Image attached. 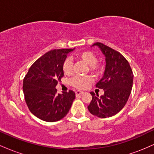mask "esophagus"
Here are the masks:
<instances>
[{"instance_id": "34e87169", "label": "esophagus", "mask_w": 154, "mask_h": 154, "mask_svg": "<svg viewBox=\"0 0 154 154\" xmlns=\"http://www.w3.org/2000/svg\"><path fill=\"white\" fill-rule=\"evenodd\" d=\"M83 93H84V92H82V91H77L75 92V94H76V95H77V96H78V95H82Z\"/></svg>"}]
</instances>
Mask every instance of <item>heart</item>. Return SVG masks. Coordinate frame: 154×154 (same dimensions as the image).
<instances>
[{
    "label": "heart",
    "instance_id": "obj_1",
    "mask_svg": "<svg viewBox=\"0 0 154 154\" xmlns=\"http://www.w3.org/2000/svg\"><path fill=\"white\" fill-rule=\"evenodd\" d=\"M78 57L84 62L90 66V69L95 74H100L103 72V66L98 64L96 56L91 51H83L78 54ZM73 69V61L70 57L66 58L63 62L62 69L65 75H69L72 73ZM91 76H75L70 80V83L74 87L79 89H84L87 88L88 85L92 82Z\"/></svg>",
    "mask_w": 154,
    "mask_h": 154
}]
</instances>
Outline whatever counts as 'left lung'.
I'll list each match as a JSON object with an SVG mask.
<instances>
[{
	"label": "left lung",
	"instance_id": "obj_1",
	"mask_svg": "<svg viewBox=\"0 0 154 154\" xmlns=\"http://www.w3.org/2000/svg\"><path fill=\"white\" fill-rule=\"evenodd\" d=\"M105 56L106 67L103 76L95 85L103 89L104 94L99 97L91 92L92 100L88 106L93 115L100 118L111 117L119 113L128 101L131 93L133 73L126 59L114 49L95 43Z\"/></svg>",
	"mask_w": 154,
	"mask_h": 154
}]
</instances>
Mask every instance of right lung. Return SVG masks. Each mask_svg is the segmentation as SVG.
I'll return each mask as SVG.
<instances>
[{"label": "right lung", "mask_w": 154, "mask_h": 154, "mask_svg": "<svg viewBox=\"0 0 154 154\" xmlns=\"http://www.w3.org/2000/svg\"><path fill=\"white\" fill-rule=\"evenodd\" d=\"M75 49L52 50L32 65L23 80V92L29 111L36 117L54 122L66 115L75 98L72 91L57 93L56 86L63 77L62 65Z\"/></svg>", "instance_id": "obj_1"}]
</instances>
